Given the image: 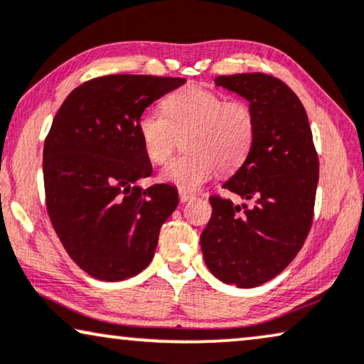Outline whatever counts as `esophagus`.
Here are the masks:
<instances>
[{
	"label": "esophagus",
	"instance_id": "esophagus-1",
	"mask_svg": "<svg viewBox=\"0 0 364 364\" xmlns=\"http://www.w3.org/2000/svg\"><path fill=\"white\" fill-rule=\"evenodd\" d=\"M194 196L191 193H186V191H180V201L181 203H186V201H189V199H193Z\"/></svg>",
	"mask_w": 364,
	"mask_h": 364
}]
</instances>
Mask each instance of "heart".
Listing matches in <instances>:
<instances>
[{"instance_id": "obj_1", "label": "heart", "mask_w": 364, "mask_h": 364, "mask_svg": "<svg viewBox=\"0 0 364 364\" xmlns=\"http://www.w3.org/2000/svg\"><path fill=\"white\" fill-rule=\"evenodd\" d=\"M160 112L138 117V136L148 160L165 163L183 136V155L161 170L163 181L193 191L214 175L235 171L247 160L257 135V115L242 99H228L196 84L184 85L163 100Z\"/></svg>"}]
</instances>
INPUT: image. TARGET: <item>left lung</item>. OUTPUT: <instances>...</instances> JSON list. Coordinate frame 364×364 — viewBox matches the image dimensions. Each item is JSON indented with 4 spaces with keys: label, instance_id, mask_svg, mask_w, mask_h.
I'll return each mask as SVG.
<instances>
[{
    "label": "left lung",
    "instance_id": "8db88e82",
    "mask_svg": "<svg viewBox=\"0 0 364 364\" xmlns=\"http://www.w3.org/2000/svg\"><path fill=\"white\" fill-rule=\"evenodd\" d=\"M216 84L249 100L257 135L247 160L223 184L247 204L213 194L203 257L221 282L252 289L274 279L304 245L314 221L318 155L305 107L277 77L219 75Z\"/></svg>",
    "mask_w": 364,
    "mask_h": 364
}]
</instances>
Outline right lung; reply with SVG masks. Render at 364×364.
Wrapping results in <instances>:
<instances>
[{
    "label": "right lung",
    "instance_id": "obj_1",
    "mask_svg": "<svg viewBox=\"0 0 364 364\" xmlns=\"http://www.w3.org/2000/svg\"><path fill=\"white\" fill-rule=\"evenodd\" d=\"M184 82L102 75L75 87L54 117L43 153L46 208L70 259L94 279L140 274L178 206L170 184L136 186L153 171L136 124L148 105Z\"/></svg>",
    "mask_w": 364,
    "mask_h": 364
}]
</instances>
